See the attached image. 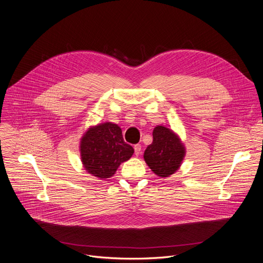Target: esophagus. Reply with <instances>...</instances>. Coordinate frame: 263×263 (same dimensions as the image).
<instances>
[{
	"label": "esophagus",
	"mask_w": 263,
	"mask_h": 263,
	"mask_svg": "<svg viewBox=\"0 0 263 263\" xmlns=\"http://www.w3.org/2000/svg\"><path fill=\"white\" fill-rule=\"evenodd\" d=\"M134 149H135V154L138 156V155L141 153V150H142V146H141L140 144H137V145H135Z\"/></svg>",
	"instance_id": "1"
}]
</instances>
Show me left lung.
<instances>
[{
	"instance_id": "8db88e82",
	"label": "left lung",
	"mask_w": 263,
	"mask_h": 263,
	"mask_svg": "<svg viewBox=\"0 0 263 263\" xmlns=\"http://www.w3.org/2000/svg\"><path fill=\"white\" fill-rule=\"evenodd\" d=\"M185 155L184 146L168 128L158 125L153 130V142L147 147L144 159L159 177H168L180 166Z\"/></svg>"
}]
</instances>
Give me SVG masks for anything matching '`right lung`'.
Masks as SVG:
<instances>
[{
    "label": "right lung",
    "instance_id": "right-lung-1",
    "mask_svg": "<svg viewBox=\"0 0 263 263\" xmlns=\"http://www.w3.org/2000/svg\"><path fill=\"white\" fill-rule=\"evenodd\" d=\"M80 148L85 170L100 179L112 177L120 163L134 153V148L124 142L121 128L111 122L90 127Z\"/></svg>",
    "mask_w": 263,
    "mask_h": 263
}]
</instances>
